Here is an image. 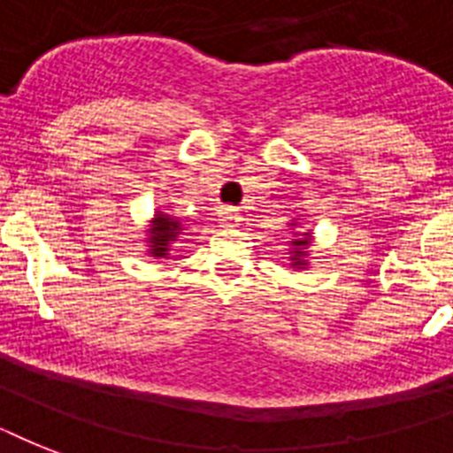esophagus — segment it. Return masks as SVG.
Listing matches in <instances>:
<instances>
[{
  "label": "esophagus",
  "mask_w": 453,
  "mask_h": 453,
  "mask_svg": "<svg viewBox=\"0 0 453 453\" xmlns=\"http://www.w3.org/2000/svg\"><path fill=\"white\" fill-rule=\"evenodd\" d=\"M219 220H220V226L234 227V226H240L242 216L234 206H223V209L219 211Z\"/></svg>",
  "instance_id": "esophagus-1"
}]
</instances>
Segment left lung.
<instances>
[{
	"mask_svg": "<svg viewBox=\"0 0 453 453\" xmlns=\"http://www.w3.org/2000/svg\"><path fill=\"white\" fill-rule=\"evenodd\" d=\"M305 244H308V234H305L303 240L294 242V247H296V251H294V258H291V261L296 263V265H303V263H301V256H303V247H305Z\"/></svg>",
	"mask_w": 453,
	"mask_h": 453,
	"instance_id": "8db88e82",
	"label": "left lung"
}]
</instances>
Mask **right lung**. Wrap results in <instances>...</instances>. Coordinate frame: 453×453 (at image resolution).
Returning <instances> with one entry per match:
<instances>
[{
	"instance_id": "right-lung-1",
	"label": "right lung",
	"mask_w": 453,
	"mask_h": 453,
	"mask_svg": "<svg viewBox=\"0 0 453 453\" xmlns=\"http://www.w3.org/2000/svg\"><path fill=\"white\" fill-rule=\"evenodd\" d=\"M178 234V223L176 220H171L169 216H157L155 219V227H152V254L155 256H166V247H169L173 237Z\"/></svg>"
}]
</instances>
